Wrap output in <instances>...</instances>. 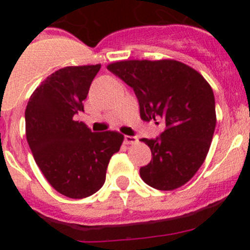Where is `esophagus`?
I'll return each instance as SVG.
<instances>
[{
	"instance_id": "34e87169",
	"label": "esophagus",
	"mask_w": 250,
	"mask_h": 250,
	"mask_svg": "<svg viewBox=\"0 0 250 250\" xmlns=\"http://www.w3.org/2000/svg\"><path fill=\"white\" fill-rule=\"evenodd\" d=\"M124 143H125V144H126V145L136 144V143H138V138H135V136L125 135V138H124Z\"/></svg>"
}]
</instances>
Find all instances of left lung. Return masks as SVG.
<instances>
[{
  "instance_id": "1",
  "label": "left lung",
  "mask_w": 250,
  "mask_h": 250,
  "mask_svg": "<svg viewBox=\"0 0 250 250\" xmlns=\"http://www.w3.org/2000/svg\"><path fill=\"white\" fill-rule=\"evenodd\" d=\"M107 70L135 91L143 120L161 119L165 125L159 138L141 139L152 155L140 167L141 179L158 190L187 184L213 140L216 115L210 85L193 67L170 59L118 61Z\"/></svg>"
}]
</instances>
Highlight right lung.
Wrapping results in <instances>:
<instances>
[{"label": "right lung", "mask_w": 250, "mask_h": 250, "mask_svg": "<svg viewBox=\"0 0 250 250\" xmlns=\"http://www.w3.org/2000/svg\"><path fill=\"white\" fill-rule=\"evenodd\" d=\"M100 67L60 68L37 86L26 106V138L37 167L55 190L72 199L92 195L103 187L110 159L124 141L120 132H92L74 119L83 111Z\"/></svg>", "instance_id": "right-lung-1"}]
</instances>
